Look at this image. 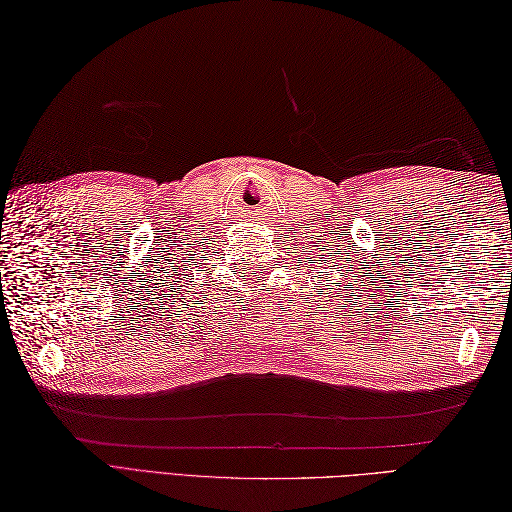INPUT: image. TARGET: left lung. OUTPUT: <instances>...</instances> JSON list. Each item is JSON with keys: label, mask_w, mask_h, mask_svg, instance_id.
I'll return each instance as SVG.
<instances>
[{"label": "left lung", "mask_w": 512, "mask_h": 512, "mask_svg": "<svg viewBox=\"0 0 512 512\" xmlns=\"http://www.w3.org/2000/svg\"><path fill=\"white\" fill-rule=\"evenodd\" d=\"M356 278H358V276H356ZM363 286H365V284H363Z\"/></svg>", "instance_id": "left-lung-1"}]
</instances>
